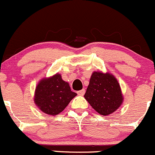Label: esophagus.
<instances>
[{
  "instance_id": "1",
  "label": "esophagus",
  "mask_w": 155,
  "mask_h": 155,
  "mask_svg": "<svg viewBox=\"0 0 155 155\" xmlns=\"http://www.w3.org/2000/svg\"><path fill=\"white\" fill-rule=\"evenodd\" d=\"M85 90L84 89H83V90H79V91H78L77 92V94L78 95H79V96H83V95L85 94Z\"/></svg>"
}]
</instances>
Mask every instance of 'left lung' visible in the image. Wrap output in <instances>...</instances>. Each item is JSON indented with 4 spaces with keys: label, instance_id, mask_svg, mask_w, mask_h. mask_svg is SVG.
Masks as SVG:
<instances>
[{
    "label": "left lung",
    "instance_id": "1",
    "mask_svg": "<svg viewBox=\"0 0 155 155\" xmlns=\"http://www.w3.org/2000/svg\"><path fill=\"white\" fill-rule=\"evenodd\" d=\"M84 97L98 114L104 116L115 112L123 104L120 83L110 72H93Z\"/></svg>",
    "mask_w": 155,
    "mask_h": 155
}]
</instances>
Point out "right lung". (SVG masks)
I'll list each match as a JSON object with an SVG mask.
<instances>
[{
  "mask_svg": "<svg viewBox=\"0 0 155 155\" xmlns=\"http://www.w3.org/2000/svg\"><path fill=\"white\" fill-rule=\"evenodd\" d=\"M71 91L69 83L62 79L59 73L41 79L38 83L34 102L40 110L51 116L58 115L64 110L76 96Z\"/></svg>",
  "mask_w": 155,
  "mask_h": 155,
  "instance_id": "add662e5",
  "label": "right lung"
}]
</instances>
